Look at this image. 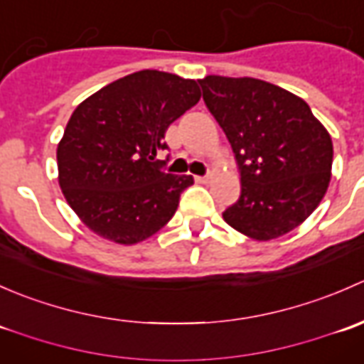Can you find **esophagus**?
<instances>
[{
    "label": "esophagus",
    "instance_id": "34e87169",
    "mask_svg": "<svg viewBox=\"0 0 364 364\" xmlns=\"http://www.w3.org/2000/svg\"><path fill=\"white\" fill-rule=\"evenodd\" d=\"M208 179H209V174H205V176H196V181H197V183H208Z\"/></svg>",
    "mask_w": 364,
    "mask_h": 364
}]
</instances>
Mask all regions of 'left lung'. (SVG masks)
Listing matches in <instances>:
<instances>
[{"label": "left lung", "mask_w": 364, "mask_h": 364, "mask_svg": "<svg viewBox=\"0 0 364 364\" xmlns=\"http://www.w3.org/2000/svg\"><path fill=\"white\" fill-rule=\"evenodd\" d=\"M205 107L232 148L241 196L223 211L257 241L291 232L314 213L331 179L333 142L304 100L252 77L199 80Z\"/></svg>", "instance_id": "left-lung-1"}]
</instances>
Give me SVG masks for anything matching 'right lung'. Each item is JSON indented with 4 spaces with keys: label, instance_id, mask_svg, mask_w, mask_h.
I'll return each instance as SVG.
<instances>
[{
    "label": "right lung",
    "instance_id": "obj_1",
    "mask_svg": "<svg viewBox=\"0 0 364 364\" xmlns=\"http://www.w3.org/2000/svg\"><path fill=\"white\" fill-rule=\"evenodd\" d=\"M200 100L196 80L141 70L91 95L58 144L60 186L95 234L119 245L148 240L174 216L192 176L161 171L168 124Z\"/></svg>",
    "mask_w": 364,
    "mask_h": 364
}]
</instances>
